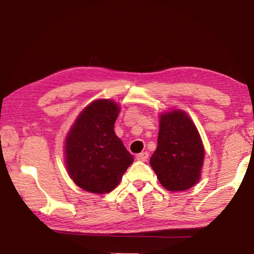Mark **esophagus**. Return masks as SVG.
<instances>
[{"label": "esophagus", "instance_id": "esophagus-1", "mask_svg": "<svg viewBox=\"0 0 254 254\" xmlns=\"http://www.w3.org/2000/svg\"><path fill=\"white\" fill-rule=\"evenodd\" d=\"M149 157V153L148 152H141V153H138L136 156V159L138 160V161H147V159Z\"/></svg>", "mask_w": 254, "mask_h": 254}]
</instances>
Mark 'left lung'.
Returning a JSON list of instances; mask_svg holds the SVG:
<instances>
[{"instance_id": "8db88e82", "label": "left lung", "mask_w": 254, "mask_h": 254, "mask_svg": "<svg viewBox=\"0 0 254 254\" xmlns=\"http://www.w3.org/2000/svg\"><path fill=\"white\" fill-rule=\"evenodd\" d=\"M204 147L193 122L182 111L160 116L158 147L150 165L163 188L172 192L189 190L198 182Z\"/></svg>"}]
</instances>
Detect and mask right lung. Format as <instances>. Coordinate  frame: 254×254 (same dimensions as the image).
Masks as SVG:
<instances>
[{"mask_svg":"<svg viewBox=\"0 0 254 254\" xmlns=\"http://www.w3.org/2000/svg\"><path fill=\"white\" fill-rule=\"evenodd\" d=\"M120 107L111 100L91 103L81 112L65 140L70 178L87 192L110 193L133 162L114 131Z\"/></svg>","mask_w":254,"mask_h":254,"instance_id":"right-lung-1","label":"right lung"}]
</instances>
